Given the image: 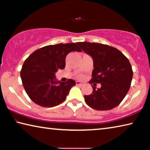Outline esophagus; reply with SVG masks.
Segmentation results:
<instances>
[{
	"label": "esophagus",
	"mask_w": 150,
	"mask_h": 150,
	"mask_svg": "<svg viewBox=\"0 0 150 150\" xmlns=\"http://www.w3.org/2000/svg\"><path fill=\"white\" fill-rule=\"evenodd\" d=\"M76 85H79V86H83V83L80 82V81H76Z\"/></svg>",
	"instance_id": "34e87169"
}]
</instances>
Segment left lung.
Returning a JSON list of instances; mask_svg holds the SVG:
<instances>
[{"mask_svg": "<svg viewBox=\"0 0 150 150\" xmlns=\"http://www.w3.org/2000/svg\"><path fill=\"white\" fill-rule=\"evenodd\" d=\"M84 52L93 57V93L85 95L87 105L96 110H111L120 104L130 89L133 71L130 62L120 51L110 45L87 42H78ZM96 83L101 87L96 88Z\"/></svg>", "mask_w": 150, "mask_h": 150, "instance_id": "obj_1", "label": "left lung"}]
</instances>
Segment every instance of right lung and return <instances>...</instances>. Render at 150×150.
<instances>
[{
  "label": "right lung",
  "instance_id": "1",
  "mask_svg": "<svg viewBox=\"0 0 150 150\" xmlns=\"http://www.w3.org/2000/svg\"><path fill=\"white\" fill-rule=\"evenodd\" d=\"M74 51H82L77 43L50 45L35 50L25 60L20 77L33 102L43 107H53L66 99L75 81H57L55 73L58 69H64L66 56Z\"/></svg>",
  "mask_w": 150,
  "mask_h": 150
}]
</instances>
